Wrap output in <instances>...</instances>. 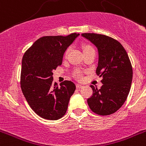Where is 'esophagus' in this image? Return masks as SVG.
Segmentation results:
<instances>
[{"instance_id":"obj_1","label":"esophagus","mask_w":146,"mask_h":146,"mask_svg":"<svg viewBox=\"0 0 146 146\" xmlns=\"http://www.w3.org/2000/svg\"><path fill=\"white\" fill-rule=\"evenodd\" d=\"M82 86H82V85H80V84H78V83H77V84H76V87H77V88H78V89L82 88Z\"/></svg>"}]
</instances>
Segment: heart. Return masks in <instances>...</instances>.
I'll list each match as a JSON object with an SVG mask.
<instances>
[{
	"mask_svg": "<svg viewBox=\"0 0 146 146\" xmlns=\"http://www.w3.org/2000/svg\"><path fill=\"white\" fill-rule=\"evenodd\" d=\"M94 50V48L91 47V45H89V44L82 45V51H83V52H87V51H89V50ZM68 52H69V50H67L66 51V55H67ZM74 74V77L78 80H81L82 78V72H81L80 70H79V69H77V70L74 71V74Z\"/></svg>",
	"mask_w": 146,
	"mask_h": 146,
	"instance_id": "1",
	"label": "heart"
}]
</instances>
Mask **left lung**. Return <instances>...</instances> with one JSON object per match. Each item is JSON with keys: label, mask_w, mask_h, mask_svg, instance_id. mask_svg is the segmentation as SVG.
<instances>
[{"label": "left lung", "mask_w": 146, "mask_h": 146, "mask_svg": "<svg viewBox=\"0 0 146 146\" xmlns=\"http://www.w3.org/2000/svg\"><path fill=\"white\" fill-rule=\"evenodd\" d=\"M97 47L99 62L96 73L102 77L100 89L91 85L93 95L87 100L90 109L99 115H109L126 100L132 80V66L127 52L117 40L97 33H82Z\"/></svg>", "instance_id": "8db88e82"}]
</instances>
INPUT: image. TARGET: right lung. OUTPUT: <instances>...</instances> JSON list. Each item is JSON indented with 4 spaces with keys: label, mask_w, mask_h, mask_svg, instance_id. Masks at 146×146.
I'll list each match as a JSON object with an SVG mask.
<instances>
[{
    "label": "right lung",
    "mask_w": 146,
    "mask_h": 146,
    "mask_svg": "<svg viewBox=\"0 0 146 146\" xmlns=\"http://www.w3.org/2000/svg\"><path fill=\"white\" fill-rule=\"evenodd\" d=\"M79 35L41 37L23 55L22 91L31 109L44 119L58 120L64 116L75 91L72 81H64L60 86L54 83L52 71L61 65L64 52Z\"/></svg>",
    "instance_id": "obj_1"
}]
</instances>
